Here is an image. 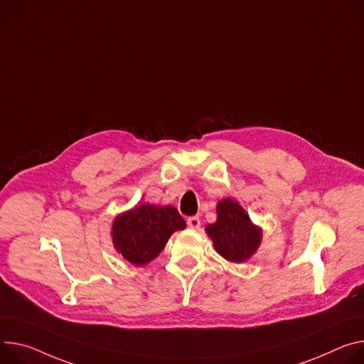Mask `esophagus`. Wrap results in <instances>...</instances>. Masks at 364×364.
<instances>
[{"mask_svg": "<svg viewBox=\"0 0 364 364\" xmlns=\"http://www.w3.org/2000/svg\"><path fill=\"white\" fill-rule=\"evenodd\" d=\"M187 225H188V228H191V229H197L200 226V219H199V216H190L188 219H187Z\"/></svg>", "mask_w": 364, "mask_h": 364, "instance_id": "1", "label": "esophagus"}]
</instances>
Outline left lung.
<instances>
[{
    "label": "left lung",
    "instance_id": "8db88e82",
    "mask_svg": "<svg viewBox=\"0 0 364 364\" xmlns=\"http://www.w3.org/2000/svg\"><path fill=\"white\" fill-rule=\"evenodd\" d=\"M216 212V222L206 228L216 251L228 261H245L259 245L261 229L252 225L245 210L232 199L219 202Z\"/></svg>",
    "mask_w": 364,
    "mask_h": 364
}]
</instances>
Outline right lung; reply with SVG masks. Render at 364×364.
Wrapping results in <instances>:
<instances>
[{"instance_id":"right-lung-1","label":"right lung","mask_w":364,"mask_h":364,"mask_svg":"<svg viewBox=\"0 0 364 364\" xmlns=\"http://www.w3.org/2000/svg\"><path fill=\"white\" fill-rule=\"evenodd\" d=\"M186 228V222L173 206L141 205L119 215L113 223L116 250L135 266H145L167 244L173 232Z\"/></svg>"}]
</instances>
